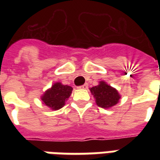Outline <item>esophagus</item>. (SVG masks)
<instances>
[{"label": "esophagus", "mask_w": 160, "mask_h": 160, "mask_svg": "<svg viewBox=\"0 0 160 160\" xmlns=\"http://www.w3.org/2000/svg\"><path fill=\"white\" fill-rule=\"evenodd\" d=\"M79 89H83V90H86L88 89V84H85V85H81V86H79Z\"/></svg>", "instance_id": "1"}]
</instances>
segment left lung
Masks as SVG:
<instances>
[{
  "label": "left lung",
  "instance_id": "obj_1",
  "mask_svg": "<svg viewBox=\"0 0 160 160\" xmlns=\"http://www.w3.org/2000/svg\"><path fill=\"white\" fill-rule=\"evenodd\" d=\"M90 92L95 99V103L103 109H109L119 101L121 95L115 88L108 85L105 81L101 80L99 85L90 88Z\"/></svg>",
  "mask_w": 160,
  "mask_h": 160
}]
</instances>
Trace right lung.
Listing matches in <instances>:
<instances>
[{
  "label": "right lung",
  "instance_id": "right-lung-1",
  "mask_svg": "<svg viewBox=\"0 0 160 160\" xmlns=\"http://www.w3.org/2000/svg\"><path fill=\"white\" fill-rule=\"evenodd\" d=\"M73 88L62 83H54L51 88L46 90L41 95V100L44 105L52 110H58L65 105L66 100L72 93Z\"/></svg>",
  "mask_w": 160,
  "mask_h": 160
}]
</instances>
